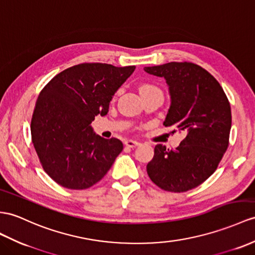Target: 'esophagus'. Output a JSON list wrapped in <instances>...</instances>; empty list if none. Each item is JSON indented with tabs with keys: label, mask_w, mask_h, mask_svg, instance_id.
<instances>
[{
	"label": "esophagus",
	"mask_w": 255,
	"mask_h": 255,
	"mask_svg": "<svg viewBox=\"0 0 255 255\" xmlns=\"http://www.w3.org/2000/svg\"><path fill=\"white\" fill-rule=\"evenodd\" d=\"M124 145H126V146L128 147V148H134V147H136V146H138L139 142L136 141V140L128 139V140H126V142H124Z\"/></svg>",
	"instance_id": "esophagus-1"
}]
</instances>
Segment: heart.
I'll list each match as a JSON object with an SVG mask.
<instances>
[{
	"instance_id": "heart-1",
	"label": "heart",
	"mask_w": 255,
	"mask_h": 255,
	"mask_svg": "<svg viewBox=\"0 0 255 255\" xmlns=\"http://www.w3.org/2000/svg\"><path fill=\"white\" fill-rule=\"evenodd\" d=\"M156 90H159L157 86H154L152 84H149V83H145V84H141L139 86V92L140 94H142V93L145 92H149V91H156Z\"/></svg>"
}]
</instances>
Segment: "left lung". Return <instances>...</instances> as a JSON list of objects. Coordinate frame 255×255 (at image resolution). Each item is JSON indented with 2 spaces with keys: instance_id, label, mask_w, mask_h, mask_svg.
I'll return each mask as SVG.
<instances>
[{
  "instance_id": "obj_1",
  "label": "left lung",
  "mask_w": 255,
  "mask_h": 255,
  "mask_svg": "<svg viewBox=\"0 0 255 255\" xmlns=\"http://www.w3.org/2000/svg\"><path fill=\"white\" fill-rule=\"evenodd\" d=\"M144 70L166 80L171 106L163 124L186 135L175 149L154 147L148 176L165 191L196 188L213 174L227 150L231 104L217 80L194 63L172 61Z\"/></svg>"
}]
</instances>
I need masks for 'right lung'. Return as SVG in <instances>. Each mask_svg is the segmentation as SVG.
<instances>
[{"mask_svg": "<svg viewBox=\"0 0 255 255\" xmlns=\"http://www.w3.org/2000/svg\"><path fill=\"white\" fill-rule=\"evenodd\" d=\"M134 70L135 66L79 64L56 74L40 92L31 137L43 170L54 182L80 190L107 174L123 144L95 135L91 123L107 115L111 98Z\"/></svg>", "mask_w": 255, "mask_h": 255, "instance_id": "right-lung-1", "label": "right lung"}]
</instances>
